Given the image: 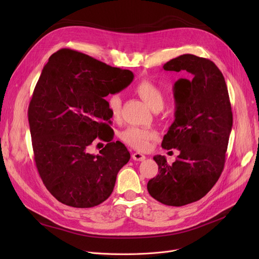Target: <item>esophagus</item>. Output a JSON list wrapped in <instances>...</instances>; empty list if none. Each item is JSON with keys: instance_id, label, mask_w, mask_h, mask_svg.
Listing matches in <instances>:
<instances>
[{"instance_id": "esophagus-1", "label": "esophagus", "mask_w": 259, "mask_h": 259, "mask_svg": "<svg viewBox=\"0 0 259 259\" xmlns=\"http://www.w3.org/2000/svg\"><path fill=\"white\" fill-rule=\"evenodd\" d=\"M132 158H133V160L142 161V160H144V159L146 158V156H145L144 154L140 153V152H135V153H133V154H132Z\"/></svg>"}]
</instances>
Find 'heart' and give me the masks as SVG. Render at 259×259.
I'll list each match as a JSON object with an SVG mask.
<instances>
[{
  "label": "heart",
  "mask_w": 259,
  "mask_h": 259,
  "mask_svg": "<svg viewBox=\"0 0 259 259\" xmlns=\"http://www.w3.org/2000/svg\"><path fill=\"white\" fill-rule=\"evenodd\" d=\"M135 90L152 110H159L164 105V92L152 81L147 79L142 80ZM108 107L114 118L119 116L121 99L118 94H112L108 98ZM156 138L157 133L154 130L140 127H129L120 133V139L132 148L138 149V150H146L150 142Z\"/></svg>",
  "instance_id": "b5f03b06"
}]
</instances>
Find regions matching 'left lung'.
Here are the masks:
<instances>
[{"instance_id": "obj_1", "label": "left lung", "mask_w": 259, "mask_h": 259, "mask_svg": "<svg viewBox=\"0 0 259 259\" xmlns=\"http://www.w3.org/2000/svg\"><path fill=\"white\" fill-rule=\"evenodd\" d=\"M166 71H187L174 84L175 120L161 147L180 155L173 164L154 160L159 173L148 182V192L167 206L181 207L205 196L224 170L233 124L225 77L210 60L183 54L164 65Z\"/></svg>"}]
</instances>
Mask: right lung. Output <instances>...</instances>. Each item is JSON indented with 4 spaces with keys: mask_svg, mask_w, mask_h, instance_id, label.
<instances>
[{
    "mask_svg": "<svg viewBox=\"0 0 259 259\" xmlns=\"http://www.w3.org/2000/svg\"><path fill=\"white\" fill-rule=\"evenodd\" d=\"M133 76L68 48L53 53L44 66L28 120L38 174L64 205L91 208L111 195L130 153L112 141V114L104 98L126 88ZM95 138L107 143L98 156L88 152Z\"/></svg>",
    "mask_w": 259,
    "mask_h": 259,
    "instance_id": "add662e5",
    "label": "right lung"
}]
</instances>
